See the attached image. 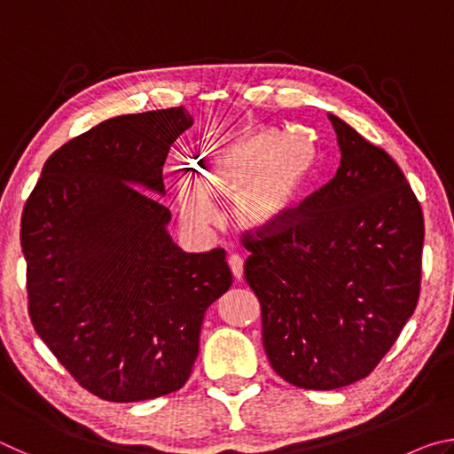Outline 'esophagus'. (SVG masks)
Returning <instances> with one entry per match:
<instances>
[{
	"label": "esophagus",
	"mask_w": 454,
	"mask_h": 454,
	"mask_svg": "<svg viewBox=\"0 0 454 454\" xmlns=\"http://www.w3.org/2000/svg\"><path fill=\"white\" fill-rule=\"evenodd\" d=\"M228 266H230V270H232L234 280L240 282L244 278V260L238 254H232L228 258Z\"/></svg>",
	"instance_id": "34e87169"
}]
</instances>
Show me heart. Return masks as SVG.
<instances>
[{
  "label": "heart",
  "mask_w": 454,
  "mask_h": 454,
  "mask_svg": "<svg viewBox=\"0 0 454 454\" xmlns=\"http://www.w3.org/2000/svg\"><path fill=\"white\" fill-rule=\"evenodd\" d=\"M314 172V152L302 137L254 129L206 153L196 182L180 184V210L194 228L210 224V198H234L232 216L248 234L278 230L301 206Z\"/></svg>",
  "instance_id": "heart-1"
}]
</instances>
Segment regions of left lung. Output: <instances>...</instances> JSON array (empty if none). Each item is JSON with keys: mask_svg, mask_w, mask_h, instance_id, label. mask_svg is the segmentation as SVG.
<instances>
[{"mask_svg": "<svg viewBox=\"0 0 454 454\" xmlns=\"http://www.w3.org/2000/svg\"><path fill=\"white\" fill-rule=\"evenodd\" d=\"M340 166L309 210L258 240L244 276L262 306L268 360L298 388L364 379L417 309L425 222L404 174L328 114Z\"/></svg>", "mask_w": 454, "mask_h": 454, "instance_id": "8db88e82", "label": "left lung"}]
</instances>
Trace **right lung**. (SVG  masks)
I'll use <instances>...</instances> for the list:
<instances>
[{
  "mask_svg": "<svg viewBox=\"0 0 454 454\" xmlns=\"http://www.w3.org/2000/svg\"><path fill=\"white\" fill-rule=\"evenodd\" d=\"M192 124L182 106L102 121L51 153L21 216L35 333L104 401L182 388L204 314L232 284L226 252L182 250L153 198Z\"/></svg>",
  "mask_w": 454,
  "mask_h": 454,
  "instance_id": "add662e5",
  "label": "right lung"
}]
</instances>
